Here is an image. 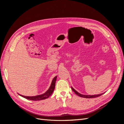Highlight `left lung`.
Returning a JSON list of instances; mask_svg holds the SVG:
<instances>
[{"label":"left lung","instance_id":"left-lung-1","mask_svg":"<svg viewBox=\"0 0 124 124\" xmlns=\"http://www.w3.org/2000/svg\"><path fill=\"white\" fill-rule=\"evenodd\" d=\"M71 88L72 90L75 93V94H76L77 95H78V96L82 97V98H96V97H98L101 95H102V94H103L104 93H101L100 94H98V95H83L81 94H80L79 93H78V92H77L75 89L71 87Z\"/></svg>","mask_w":124,"mask_h":124}]
</instances>
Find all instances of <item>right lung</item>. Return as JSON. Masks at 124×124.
Wrapping results in <instances>:
<instances>
[{"label":"right lung","instance_id":"1","mask_svg":"<svg viewBox=\"0 0 124 124\" xmlns=\"http://www.w3.org/2000/svg\"><path fill=\"white\" fill-rule=\"evenodd\" d=\"M57 78V76L55 77L54 79H52L51 85L49 88V89L44 94L37 95V96H25L22 95L21 94H18L20 96L28 100H32V101H40V100H43L46 99L48 98L52 94L53 92L54 91V90L55 89V82Z\"/></svg>","mask_w":124,"mask_h":124}]
</instances>
